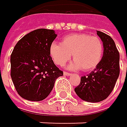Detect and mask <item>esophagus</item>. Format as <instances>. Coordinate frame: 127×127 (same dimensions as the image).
Wrapping results in <instances>:
<instances>
[{
  "instance_id": "esophagus-1",
  "label": "esophagus",
  "mask_w": 127,
  "mask_h": 127,
  "mask_svg": "<svg viewBox=\"0 0 127 127\" xmlns=\"http://www.w3.org/2000/svg\"><path fill=\"white\" fill-rule=\"evenodd\" d=\"M64 75H67V76H70V75H71V73H70V72H67V71H64Z\"/></svg>"
}]
</instances>
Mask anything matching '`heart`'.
I'll list each match as a JSON object with an SVG mask.
<instances>
[{"instance_id":"1","label":"heart","mask_w":127,"mask_h":127,"mask_svg":"<svg viewBox=\"0 0 127 127\" xmlns=\"http://www.w3.org/2000/svg\"><path fill=\"white\" fill-rule=\"evenodd\" d=\"M50 56L56 65H64L71 55L75 61L69 65L71 69L81 68L90 71L95 68L103 56V43L97 36L77 33L65 36L61 44L56 42L50 46Z\"/></svg>"}]
</instances>
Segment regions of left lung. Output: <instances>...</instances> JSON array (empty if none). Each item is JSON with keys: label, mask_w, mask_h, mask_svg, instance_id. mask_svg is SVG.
<instances>
[{"label": "left lung", "mask_w": 127, "mask_h": 127, "mask_svg": "<svg viewBox=\"0 0 127 127\" xmlns=\"http://www.w3.org/2000/svg\"><path fill=\"white\" fill-rule=\"evenodd\" d=\"M97 34L103 42V57L94 71L81 78L79 85L75 88L81 99L91 103L105 100L120 75V54L114 41L104 32L97 31Z\"/></svg>", "instance_id": "obj_1"}]
</instances>
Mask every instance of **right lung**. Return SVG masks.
<instances>
[{"mask_svg": "<svg viewBox=\"0 0 127 127\" xmlns=\"http://www.w3.org/2000/svg\"><path fill=\"white\" fill-rule=\"evenodd\" d=\"M55 31L33 30L20 39L10 56V76L18 95L40 101L50 94L57 78L63 71L50 56V46L56 38Z\"/></svg>", "mask_w": 127, "mask_h": 127, "instance_id": "1", "label": "right lung"}]
</instances>
